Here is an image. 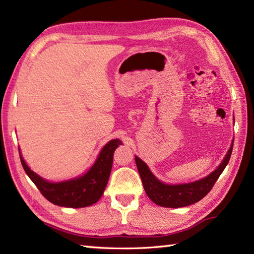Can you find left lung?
<instances>
[{
	"mask_svg": "<svg viewBox=\"0 0 254 254\" xmlns=\"http://www.w3.org/2000/svg\"><path fill=\"white\" fill-rule=\"evenodd\" d=\"M235 121V119H234ZM234 139L231 142L230 147L227 154L225 155L222 163L214 171L210 172L206 177L202 179L195 180L188 183H178V185H171V183H165L156 177L152 170L149 169L147 164L141 158L135 156V163L137 170L141 176L144 190L147 196L152 201L163 207L178 208L185 207L189 205L194 204L202 199L206 194L212 190L215 182L217 181L219 176L227 166L230 159L231 152H233Z\"/></svg>",
	"mask_w": 254,
	"mask_h": 254,
	"instance_id": "obj_1",
	"label": "left lung"
}]
</instances>
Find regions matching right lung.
<instances>
[{
  "label": "right lung",
  "instance_id": "obj_1",
  "mask_svg": "<svg viewBox=\"0 0 254 254\" xmlns=\"http://www.w3.org/2000/svg\"><path fill=\"white\" fill-rule=\"evenodd\" d=\"M120 145L121 139H111L101 148L95 163L85 174L57 182L46 180L31 170L21 156L20 149L19 156L27 176L48 201L58 206L80 208L97 203L104 194L112 168L113 153Z\"/></svg>",
  "mask_w": 254,
  "mask_h": 254
}]
</instances>
